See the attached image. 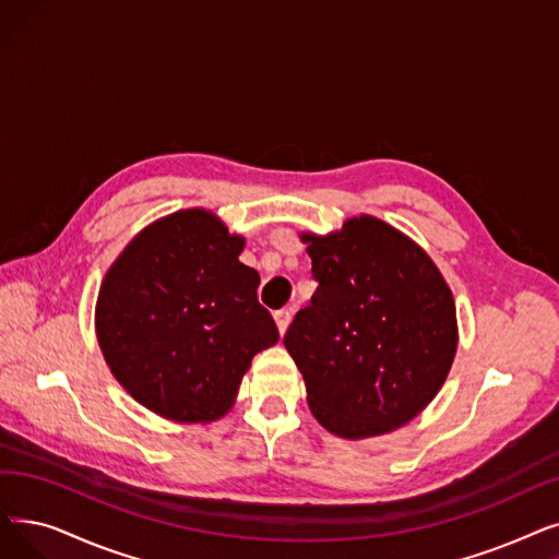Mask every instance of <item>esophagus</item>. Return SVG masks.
Instances as JSON below:
<instances>
[{
  "mask_svg": "<svg viewBox=\"0 0 559 559\" xmlns=\"http://www.w3.org/2000/svg\"><path fill=\"white\" fill-rule=\"evenodd\" d=\"M274 320H276V326H278V331H281V335H283V333L287 331L289 322H293V312L285 310V308H281V310H276V312H274Z\"/></svg>",
  "mask_w": 559,
  "mask_h": 559,
  "instance_id": "1",
  "label": "esophagus"
}]
</instances>
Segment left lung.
Returning a JSON list of instances; mask_svg holds the SVG:
<instances>
[{"instance_id":"left-lung-1","label":"left lung","mask_w":559,"mask_h":559,"mask_svg":"<svg viewBox=\"0 0 559 559\" xmlns=\"http://www.w3.org/2000/svg\"><path fill=\"white\" fill-rule=\"evenodd\" d=\"M304 241L318 289L283 343L304 374L312 416L343 439L406 425L452 366L450 287L418 245L374 216Z\"/></svg>"}]
</instances>
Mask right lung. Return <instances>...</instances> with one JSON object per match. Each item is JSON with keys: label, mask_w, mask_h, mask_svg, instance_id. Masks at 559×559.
I'll list each match as a JSON object with an SVG mask.
<instances>
[{"label": "right lung", "mask_w": 559, "mask_h": 559, "mask_svg": "<svg viewBox=\"0 0 559 559\" xmlns=\"http://www.w3.org/2000/svg\"><path fill=\"white\" fill-rule=\"evenodd\" d=\"M245 239L205 210L139 233L111 264L95 326L114 377L178 423L224 416L251 358L278 340L258 301L260 276L237 258Z\"/></svg>", "instance_id": "1"}]
</instances>
